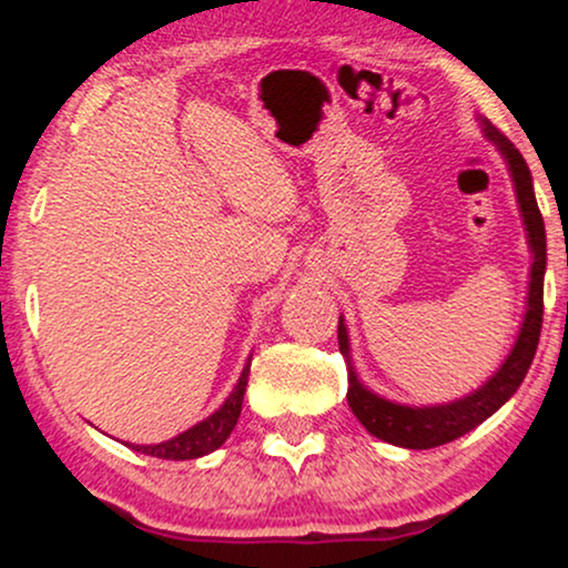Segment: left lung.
<instances>
[{
	"instance_id": "left-lung-1",
	"label": "left lung",
	"mask_w": 568,
	"mask_h": 568,
	"mask_svg": "<svg viewBox=\"0 0 568 568\" xmlns=\"http://www.w3.org/2000/svg\"><path fill=\"white\" fill-rule=\"evenodd\" d=\"M486 135L499 146V152L505 154L507 165H510L513 181H515V194H518L520 216H524L526 232H529V245L534 253L531 264V283H529V312H526L524 328H520L518 342L507 361L501 363L497 374L488 379L484 387L475 389L473 395L462 397V400L446 403V406H429V408H408L397 406V403L384 400V397L368 393L361 382H357L355 371H349V387H347V400L352 414L361 419V425L368 429L376 438L393 443V446L403 448H435L443 443H452L462 438L465 433H470L486 422L499 406H505L510 400L515 389L520 387V382L529 374V366L534 361V352L539 344V331H542V315H545V264H547V243H545V221L539 213L537 197H534L531 186V173L526 160L520 158L518 149L507 141V135H501L491 122L484 120ZM338 349L349 361V338L344 321L338 317Z\"/></svg>"
}]
</instances>
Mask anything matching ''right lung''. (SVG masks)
I'll return each instance as SVG.
<instances>
[{"instance_id":"right-lung-1","label":"right lung","mask_w":568,"mask_h":568,"mask_svg":"<svg viewBox=\"0 0 568 568\" xmlns=\"http://www.w3.org/2000/svg\"><path fill=\"white\" fill-rule=\"evenodd\" d=\"M247 374H251V361H247L237 387L232 389L230 397H226L224 406H221L213 416H207L205 422H200V425H194L192 429H186V433H181L179 438L158 443V446H133L135 452L158 456V459H175V462L197 459V456L216 452L221 443L230 438L234 425H237L240 410H243Z\"/></svg>"}]
</instances>
